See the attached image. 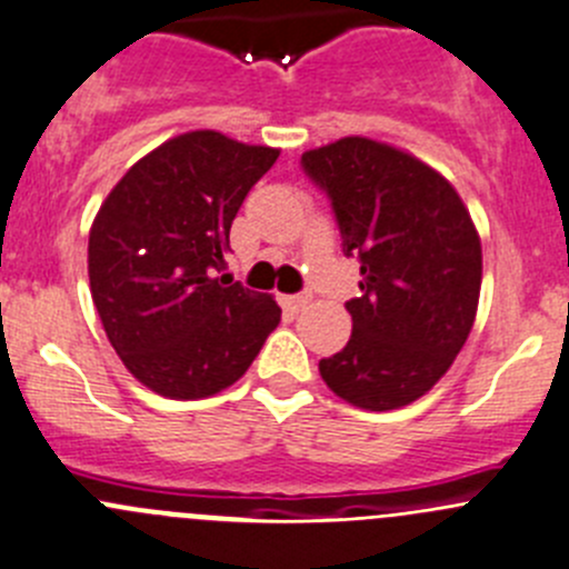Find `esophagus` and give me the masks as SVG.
Returning a JSON list of instances; mask_svg holds the SVG:
<instances>
[{
  "instance_id": "34e87169",
  "label": "esophagus",
  "mask_w": 569,
  "mask_h": 569,
  "mask_svg": "<svg viewBox=\"0 0 569 569\" xmlns=\"http://www.w3.org/2000/svg\"><path fill=\"white\" fill-rule=\"evenodd\" d=\"M309 303V296H282V307L290 309V312H298Z\"/></svg>"
}]
</instances>
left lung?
Returning <instances> with one entry per match:
<instances>
[{
  "label": "left lung",
  "mask_w": 569,
  "mask_h": 569,
  "mask_svg": "<svg viewBox=\"0 0 569 569\" xmlns=\"http://www.w3.org/2000/svg\"><path fill=\"white\" fill-rule=\"evenodd\" d=\"M331 196L342 254L359 262L351 340L320 359L326 387L351 407L390 412L431 390L473 329L481 238L437 168L385 140L348 134L303 151Z\"/></svg>",
  "instance_id": "obj_1"
}]
</instances>
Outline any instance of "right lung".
<instances>
[{"instance_id": "obj_1", "label": "right lung", "mask_w": 569, "mask_h": 569, "mask_svg": "<svg viewBox=\"0 0 569 569\" xmlns=\"http://www.w3.org/2000/svg\"><path fill=\"white\" fill-rule=\"evenodd\" d=\"M277 157L193 129L140 157L101 201L88 238L93 307L123 368L157 396L232 387L282 320L273 296L216 279L234 216Z\"/></svg>"}]
</instances>
